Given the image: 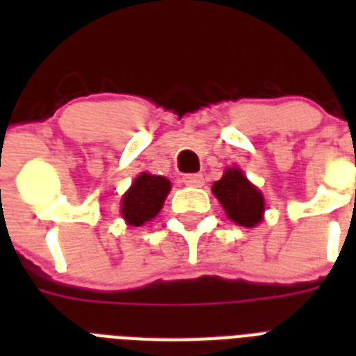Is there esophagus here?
<instances>
[{
  "instance_id": "obj_1",
  "label": "esophagus",
  "mask_w": 356,
  "mask_h": 356,
  "mask_svg": "<svg viewBox=\"0 0 356 356\" xmlns=\"http://www.w3.org/2000/svg\"><path fill=\"white\" fill-rule=\"evenodd\" d=\"M183 183L186 186H203V175L201 173H188V175H184L183 177Z\"/></svg>"
}]
</instances>
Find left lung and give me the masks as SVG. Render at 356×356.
Here are the masks:
<instances>
[{"label":"left lung","instance_id":"1","mask_svg":"<svg viewBox=\"0 0 356 356\" xmlns=\"http://www.w3.org/2000/svg\"><path fill=\"white\" fill-rule=\"evenodd\" d=\"M212 192L238 225L254 227L262 220L264 197L236 168H229L223 177L212 184Z\"/></svg>","mask_w":356,"mask_h":356}]
</instances>
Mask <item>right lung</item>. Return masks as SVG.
<instances>
[{
    "label": "right lung",
    "instance_id": "obj_1",
    "mask_svg": "<svg viewBox=\"0 0 356 356\" xmlns=\"http://www.w3.org/2000/svg\"><path fill=\"white\" fill-rule=\"evenodd\" d=\"M170 181L161 175L142 173L134 179L133 186L123 195L122 216L129 225L140 227L159 214L170 192Z\"/></svg>",
    "mask_w": 356,
    "mask_h": 356
}]
</instances>
